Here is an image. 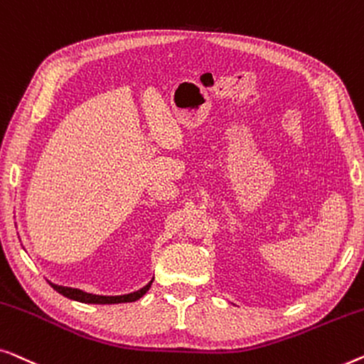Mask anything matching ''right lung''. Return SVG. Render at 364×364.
Here are the masks:
<instances>
[{
  "label": "right lung",
  "instance_id": "obj_1",
  "mask_svg": "<svg viewBox=\"0 0 364 364\" xmlns=\"http://www.w3.org/2000/svg\"><path fill=\"white\" fill-rule=\"evenodd\" d=\"M54 290H58L60 295L68 296L70 300L80 301V304H97V305H112V304H129V301H136L138 299H141L143 295L150 290V287L153 284V279L148 282L145 287H141L140 290L132 291V294H125V295H95V294H89V291H84L80 289H74V287H64V285H58L53 284Z\"/></svg>",
  "mask_w": 364,
  "mask_h": 364
}]
</instances>
